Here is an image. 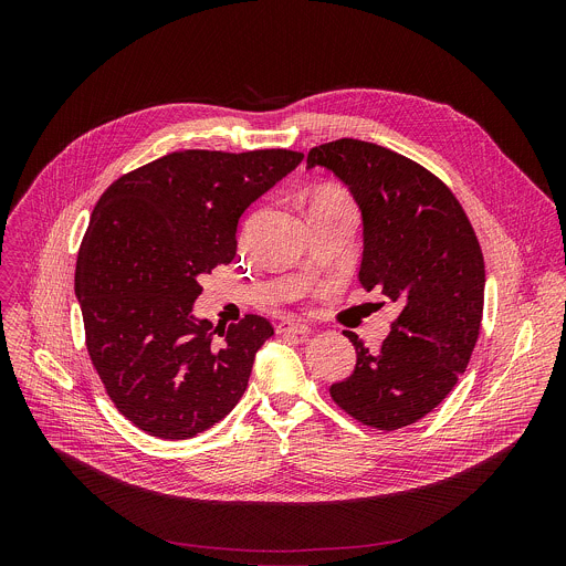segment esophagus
Wrapping results in <instances>:
<instances>
[{
    "mask_svg": "<svg viewBox=\"0 0 566 566\" xmlns=\"http://www.w3.org/2000/svg\"><path fill=\"white\" fill-rule=\"evenodd\" d=\"M275 332H277L280 336H304V334H308V332H311V327H308V325H304V322L293 319V317H284V319H280V322H277Z\"/></svg>",
    "mask_w": 566,
    "mask_h": 566,
    "instance_id": "obj_1",
    "label": "esophagus"
}]
</instances>
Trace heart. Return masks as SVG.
Here are the masks:
<instances>
[{
	"label": "heart",
	"mask_w": 566,
	"mask_h": 566,
	"mask_svg": "<svg viewBox=\"0 0 566 566\" xmlns=\"http://www.w3.org/2000/svg\"><path fill=\"white\" fill-rule=\"evenodd\" d=\"M325 203H352L349 197L338 188H317L311 195V208L313 206H325Z\"/></svg>",
	"instance_id": "1"
}]
</instances>
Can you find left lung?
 Returning <instances> with one entry per match:
<instances>
[{
    "label": "left lung",
    "mask_w": 566,
    "mask_h": 566,
    "mask_svg": "<svg viewBox=\"0 0 566 566\" xmlns=\"http://www.w3.org/2000/svg\"><path fill=\"white\" fill-rule=\"evenodd\" d=\"M332 170L363 212L360 284L398 306L380 349L356 347L349 378L329 387L336 406L385 432L417 423L452 391L479 338L483 255L452 190L417 160L376 143L340 138L306 154Z\"/></svg>",
    "instance_id": "left-lung-1"
}]
</instances>
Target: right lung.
<instances>
[{
    "label": "right lung",
    "mask_w": 566,
    "mask_h": 566,
    "mask_svg": "<svg viewBox=\"0 0 566 566\" xmlns=\"http://www.w3.org/2000/svg\"><path fill=\"white\" fill-rule=\"evenodd\" d=\"M291 149H184L116 179L98 199L75 262L85 340L116 410L179 441L219 423L247 391L262 315L197 319L199 277L237 253L244 210L300 166Z\"/></svg>",
    "instance_id": "right-lung-1"
}]
</instances>
